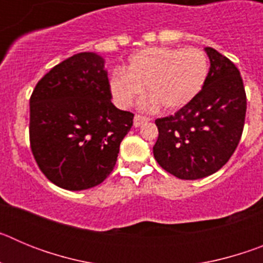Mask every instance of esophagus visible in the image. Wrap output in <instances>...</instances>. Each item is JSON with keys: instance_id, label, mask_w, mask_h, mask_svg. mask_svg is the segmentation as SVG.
Segmentation results:
<instances>
[{"instance_id": "esophagus-1", "label": "esophagus", "mask_w": 263, "mask_h": 263, "mask_svg": "<svg viewBox=\"0 0 263 263\" xmlns=\"http://www.w3.org/2000/svg\"><path fill=\"white\" fill-rule=\"evenodd\" d=\"M148 120H150V118L146 117V116L136 115V117H134V121H133V124H134V126L138 127V126H141V125L145 124V122H147Z\"/></svg>"}]
</instances>
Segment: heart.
<instances>
[{"label":"heart","instance_id":"obj_1","mask_svg":"<svg viewBox=\"0 0 263 263\" xmlns=\"http://www.w3.org/2000/svg\"><path fill=\"white\" fill-rule=\"evenodd\" d=\"M210 73L205 52L196 47H150L134 53L124 71L110 79V90L121 106H129L143 95L148 105L178 110L200 93Z\"/></svg>","mask_w":263,"mask_h":263}]
</instances>
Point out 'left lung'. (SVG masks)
I'll list each match as a JSON object with an SVG mask.
<instances>
[{
	"instance_id": "1",
	"label": "left lung",
	"mask_w": 263,
	"mask_h": 263,
	"mask_svg": "<svg viewBox=\"0 0 263 263\" xmlns=\"http://www.w3.org/2000/svg\"><path fill=\"white\" fill-rule=\"evenodd\" d=\"M210 73L200 93L174 116L158 118L154 158L167 173L184 180L210 176L233 155L242 136L246 93L240 71L212 47Z\"/></svg>"
}]
</instances>
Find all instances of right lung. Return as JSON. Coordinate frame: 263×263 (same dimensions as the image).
Segmentation results:
<instances>
[{
  "instance_id": "1",
  "label": "right lung",
  "mask_w": 263,
  "mask_h": 263,
  "mask_svg": "<svg viewBox=\"0 0 263 263\" xmlns=\"http://www.w3.org/2000/svg\"><path fill=\"white\" fill-rule=\"evenodd\" d=\"M105 60L76 53L51 68L30 97V146L46 178L81 191L113 171L133 113L111 104Z\"/></svg>"
}]
</instances>
